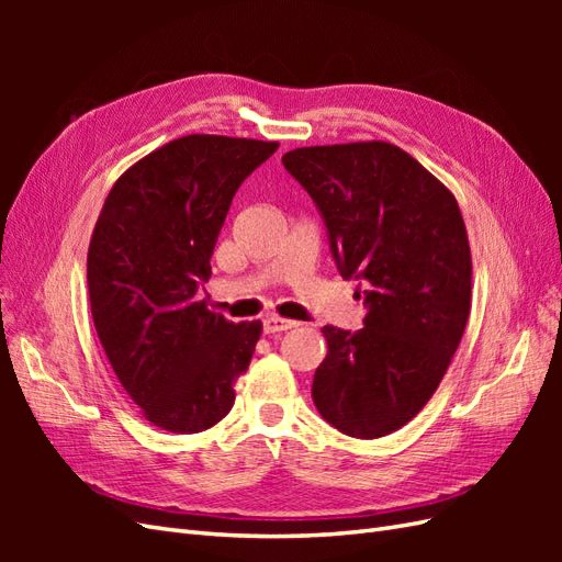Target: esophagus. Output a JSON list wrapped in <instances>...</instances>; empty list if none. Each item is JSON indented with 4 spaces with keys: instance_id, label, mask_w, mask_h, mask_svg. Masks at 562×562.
I'll list each match as a JSON object with an SVG mask.
<instances>
[{
    "instance_id": "obj_1",
    "label": "esophagus",
    "mask_w": 562,
    "mask_h": 562,
    "mask_svg": "<svg viewBox=\"0 0 562 562\" xmlns=\"http://www.w3.org/2000/svg\"><path fill=\"white\" fill-rule=\"evenodd\" d=\"M295 326H297L295 321H291V318H281V316H267V318L262 321V330H265L267 335H271V333L291 330V328H295Z\"/></svg>"
}]
</instances>
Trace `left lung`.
I'll return each mask as SVG.
<instances>
[{"label": "left lung", "instance_id": "1", "mask_svg": "<svg viewBox=\"0 0 562 562\" xmlns=\"http://www.w3.org/2000/svg\"><path fill=\"white\" fill-rule=\"evenodd\" d=\"M285 171L312 196L330 255L359 281L361 330L323 328L312 398L335 429L380 438L434 396L471 310V250L454 196L389 143L300 147Z\"/></svg>", "mask_w": 562, "mask_h": 562}]
</instances>
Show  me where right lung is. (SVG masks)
<instances>
[{"label": "right lung", "mask_w": 562, "mask_h": 562, "mask_svg": "<svg viewBox=\"0 0 562 562\" xmlns=\"http://www.w3.org/2000/svg\"><path fill=\"white\" fill-rule=\"evenodd\" d=\"M279 143L184 135L114 182L95 223L87 279L110 366L143 415L196 434L234 405L262 323H234L199 300L241 182Z\"/></svg>", "instance_id": "1"}]
</instances>
